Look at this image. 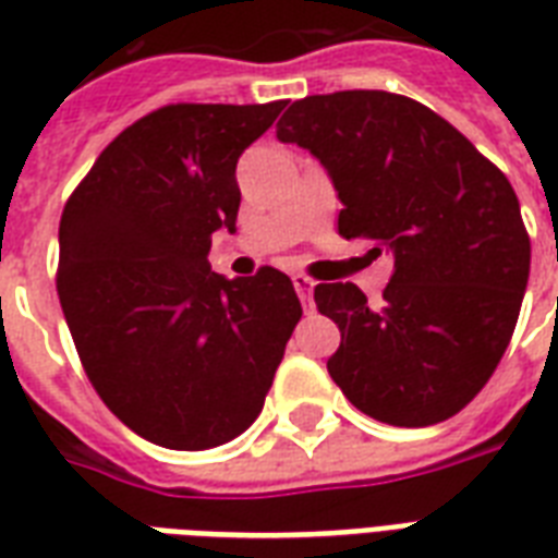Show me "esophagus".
I'll list each match as a JSON object with an SVG mask.
<instances>
[{
    "mask_svg": "<svg viewBox=\"0 0 558 558\" xmlns=\"http://www.w3.org/2000/svg\"><path fill=\"white\" fill-rule=\"evenodd\" d=\"M292 283H295V292H298V298H301V304L313 306L315 280H310L306 275H292Z\"/></svg>",
    "mask_w": 558,
    "mask_h": 558,
    "instance_id": "34e87169",
    "label": "esophagus"
}]
</instances>
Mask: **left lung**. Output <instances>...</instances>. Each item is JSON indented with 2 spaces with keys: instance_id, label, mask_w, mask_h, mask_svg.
I'll use <instances>...</instances> for the list:
<instances>
[{
  "instance_id": "obj_1",
  "label": "left lung",
  "mask_w": 558,
  "mask_h": 558,
  "mask_svg": "<svg viewBox=\"0 0 558 558\" xmlns=\"http://www.w3.org/2000/svg\"><path fill=\"white\" fill-rule=\"evenodd\" d=\"M278 138L324 165L339 234L393 257L379 306L356 283L315 287L341 330L332 381L379 423L454 416L501 362L527 289L530 236L507 177L449 121L390 92L295 100Z\"/></svg>"
}]
</instances>
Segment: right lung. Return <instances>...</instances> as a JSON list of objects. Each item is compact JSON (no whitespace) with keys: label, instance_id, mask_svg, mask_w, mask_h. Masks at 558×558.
Instances as JSON below:
<instances>
[{"label":"right lung","instance_id":"add662e5","mask_svg":"<svg viewBox=\"0 0 558 558\" xmlns=\"http://www.w3.org/2000/svg\"><path fill=\"white\" fill-rule=\"evenodd\" d=\"M287 107L170 104L100 153L60 219L57 295L86 376L138 437L222 446L263 411L301 301L283 271H210L236 159Z\"/></svg>","mask_w":558,"mask_h":558}]
</instances>
